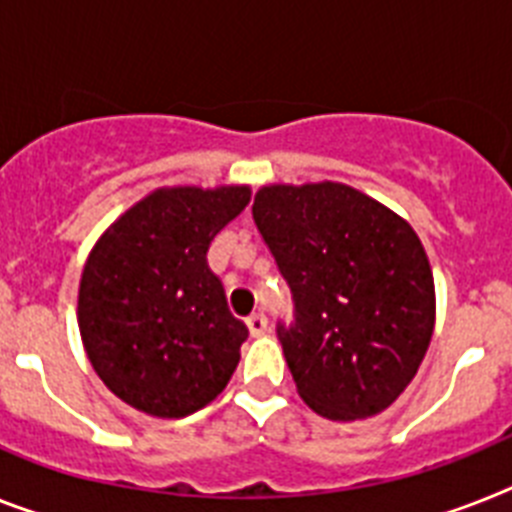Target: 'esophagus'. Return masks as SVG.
<instances>
[{
	"label": "esophagus",
	"instance_id": "esophagus-1",
	"mask_svg": "<svg viewBox=\"0 0 512 512\" xmlns=\"http://www.w3.org/2000/svg\"><path fill=\"white\" fill-rule=\"evenodd\" d=\"M246 324H248V332H251L253 337H256V335H264V332H266V316L261 314V311H259V314H251V316H248Z\"/></svg>",
	"mask_w": 512,
	"mask_h": 512
}]
</instances>
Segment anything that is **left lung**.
<instances>
[{
  "instance_id": "left-lung-1",
  "label": "left lung",
  "mask_w": 512,
  "mask_h": 512,
  "mask_svg": "<svg viewBox=\"0 0 512 512\" xmlns=\"http://www.w3.org/2000/svg\"><path fill=\"white\" fill-rule=\"evenodd\" d=\"M253 222L293 298L277 337L298 395L332 421L395 403L434 332L432 266L413 227L340 183L261 188Z\"/></svg>"
}]
</instances>
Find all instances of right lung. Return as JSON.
Listing matches in <instances>:
<instances>
[{"label":"right lung","mask_w":512,"mask_h":512,"mask_svg":"<svg viewBox=\"0 0 512 512\" xmlns=\"http://www.w3.org/2000/svg\"><path fill=\"white\" fill-rule=\"evenodd\" d=\"M248 201L243 185L156 190L88 256L80 337L101 382L138 411L188 416L230 382L248 327L230 314L206 251Z\"/></svg>","instance_id":"obj_1"}]
</instances>
